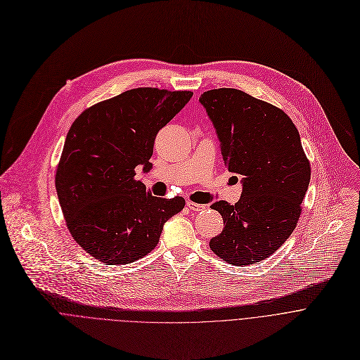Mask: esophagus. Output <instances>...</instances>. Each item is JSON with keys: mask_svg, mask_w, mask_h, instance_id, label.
I'll return each instance as SVG.
<instances>
[{"mask_svg": "<svg viewBox=\"0 0 360 360\" xmlns=\"http://www.w3.org/2000/svg\"><path fill=\"white\" fill-rule=\"evenodd\" d=\"M186 207H188L191 211H202V210H205V205L196 203V202H192V200H188V202H186Z\"/></svg>", "mask_w": 360, "mask_h": 360, "instance_id": "1", "label": "esophagus"}]
</instances>
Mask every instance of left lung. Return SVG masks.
<instances>
[{
	"mask_svg": "<svg viewBox=\"0 0 360 360\" xmlns=\"http://www.w3.org/2000/svg\"><path fill=\"white\" fill-rule=\"evenodd\" d=\"M207 110L229 172L242 176L240 199L211 205L224 219L212 252L236 266L275 253L296 228L311 181L299 132L279 108L235 88L203 92Z\"/></svg>",
	"mask_w": 360,
	"mask_h": 360,
	"instance_id": "left-lung-1",
	"label": "left lung"
}]
</instances>
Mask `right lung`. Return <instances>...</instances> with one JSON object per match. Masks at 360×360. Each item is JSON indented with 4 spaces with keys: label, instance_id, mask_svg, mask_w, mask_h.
Here are the masks:
<instances>
[{
    "label": "right lung",
    "instance_id": "1",
    "mask_svg": "<svg viewBox=\"0 0 360 360\" xmlns=\"http://www.w3.org/2000/svg\"><path fill=\"white\" fill-rule=\"evenodd\" d=\"M191 98V91L134 88L89 107L71 125L56 188L68 231L92 258L107 265L143 258L184 210L181 196H152L135 168H152L158 131Z\"/></svg>",
    "mask_w": 360,
    "mask_h": 360
}]
</instances>
